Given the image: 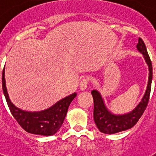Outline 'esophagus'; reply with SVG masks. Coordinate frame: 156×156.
Wrapping results in <instances>:
<instances>
[{"instance_id":"34e87169","label":"esophagus","mask_w":156,"mask_h":156,"mask_svg":"<svg viewBox=\"0 0 156 156\" xmlns=\"http://www.w3.org/2000/svg\"><path fill=\"white\" fill-rule=\"evenodd\" d=\"M88 86V79L87 78H83V80L81 81L80 84H79V89L80 90H85L87 88Z\"/></svg>"}]
</instances>
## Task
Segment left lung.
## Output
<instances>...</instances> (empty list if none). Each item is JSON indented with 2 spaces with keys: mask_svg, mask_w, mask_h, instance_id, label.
Returning a JSON list of instances; mask_svg holds the SVG:
<instances>
[{
  "mask_svg": "<svg viewBox=\"0 0 156 156\" xmlns=\"http://www.w3.org/2000/svg\"><path fill=\"white\" fill-rule=\"evenodd\" d=\"M137 49L140 53L143 54L146 63L148 66L149 77L145 94L139 104L135 107V108L127 113H112L106 107L100 93L96 89L91 91L94 100V121L97 128L102 133L112 134L132 128L138 122L147 106L152 81V64L147 53L145 44L141 38L138 39Z\"/></svg>",
  "mask_w": 156,
  "mask_h": 156,
  "instance_id": "left-lung-1",
  "label": "left lung"
}]
</instances>
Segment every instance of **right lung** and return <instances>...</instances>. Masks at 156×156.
Wrapping results in <instances>:
<instances>
[{"instance_id": "add662e5", "label": "right lung", "mask_w": 156, "mask_h": 156, "mask_svg": "<svg viewBox=\"0 0 156 156\" xmlns=\"http://www.w3.org/2000/svg\"><path fill=\"white\" fill-rule=\"evenodd\" d=\"M2 88L11 113L22 128L28 133L44 136L53 135L61 129L69 106L77 95V93H73L43 111L28 112L18 108L11 102L6 88L5 68L2 72Z\"/></svg>"}]
</instances>
